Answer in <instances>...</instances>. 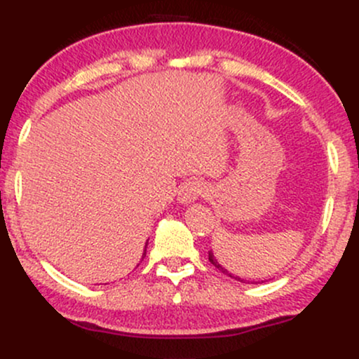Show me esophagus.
Segmentation results:
<instances>
[{
    "instance_id": "obj_1",
    "label": "esophagus",
    "mask_w": 359,
    "mask_h": 359,
    "mask_svg": "<svg viewBox=\"0 0 359 359\" xmlns=\"http://www.w3.org/2000/svg\"><path fill=\"white\" fill-rule=\"evenodd\" d=\"M205 192V185L204 182L197 179H191L187 182H184L182 187L179 191V201L184 204H191L199 197H203Z\"/></svg>"
}]
</instances>
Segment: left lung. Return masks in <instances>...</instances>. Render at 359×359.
Masks as SVG:
<instances>
[{"mask_svg":"<svg viewBox=\"0 0 359 359\" xmlns=\"http://www.w3.org/2000/svg\"><path fill=\"white\" fill-rule=\"evenodd\" d=\"M209 262H211V263H212V265H214V266H216V269H217V270H221V271H222V273L229 275V277H231V278H236V280H238V282H243V283H245V282H246V280H243V278H240V277H238V275H236V277H234V275H231V273H229V271H228V270H226V269H222V266L219 265V262H217V259H216V258H214L212 251H209ZM248 283H258V282H248Z\"/></svg>","mask_w":359,"mask_h":359,"instance_id":"left-lung-1","label":"left lung"}]
</instances>
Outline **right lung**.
Instances as JSON below:
<instances>
[{
    "label": "right lung",
    "mask_w": 359,
    "mask_h": 359,
    "mask_svg": "<svg viewBox=\"0 0 359 359\" xmlns=\"http://www.w3.org/2000/svg\"><path fill=\"white\" fill-rule=\"evenodd\" d=\"M145 255H147V248H145V253H143V258H145Z\"/></svg>",
    "instance_id": "obj_1"
}]
</instances>
